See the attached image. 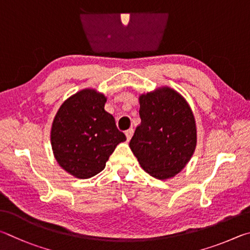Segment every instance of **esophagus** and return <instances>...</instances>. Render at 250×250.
<instances>
[{
	"label": "esophagus",
	"instance_id": "obj_1",
	"mask_svg": "<svg viewBox=\"0 0 250 250\" xmlns=\"http://www.w3.org/2000/svg\"><path fill=\"white\" fill-rule=\"evenodd\" d=\"M134 134V129L133 128H129L125 132V135H126V138H127V141H130V138H132Z\"/></svg>",
	"mask_w": 250,
	"mask_h": 250
}]
</instances>
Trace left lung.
Segmentation results:
<instances>
[{"label": "left lung", "instance_id": "8db88e82", "mask_svg": "<svg viewBox=\"0 0 250 250\" xmlns=\"http://www.w3.org/2000/svg\"><path fill=\"white\" fill-rule=\"evenodd\" d=\"M139 105L142 123L130 139V149L151 177L172 178L195 150L196 126L190 105L168 86L142 94Z\"/></svg>", "mask_w": 250, "mask_h": 250}]
</instances>
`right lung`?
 Wrapping results in <instances>:
<instances>
[{"label":"right lung","instance_id":"add662e5","mask_svg":"<svg viewBox=\"0 0 250 250\" xmlns=\"http://www.w3.org/2000/svg\"><path fill=\"white\" fill-rule=\"evenodd\" d=\"M106 98L84 89L61 104L51 125L50 142L57 163L78 179L102 171L120 143L126 141L112 114L104 109Z\"/></svg>","mask_w":250,"mask_h":250}]
</instances>
